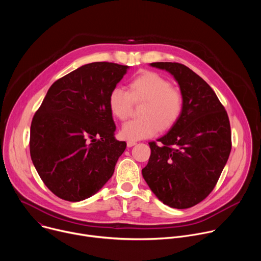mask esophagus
I'll return each mask as SVG.
<instances>
[{"label": "esophagus", "mask_w": 261, "mask_h": 261, "mask_svg": "<svg viewBox=\"0 0 261 261\" xmlns=\"http://www.w3.org/2000/svg\"><path fill=\"white\" fill-rule=\"evenodd\" d=\"M135 144H136L135 141H132V140H128V141H127V146H128V147H131V146H133V145H135Z\"/></svg>", "instance_id": "obj_1"}]
</instances>
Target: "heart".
<instances>
[{"label":"heart","instance_id":"heart-1","mask_svg":"<svg viewBox=\"0 0 261 261\" xmlns=\"http://www.w3.org/2000/svg\"><path fill=\"white\" fill-rule=\"evenodd\" d=\"M134 102L141 105V118L123 125L122 135L129 140H139L154 136L159 128L167 130L179 119L184 109L182 94L172 88L171 83L160 74L144 71L130 82V92L122 86H116L108 95V107L111 115L125 121L131 114Z\"/></svg>","mask_w":261,"mask_h":261}]
</instances>
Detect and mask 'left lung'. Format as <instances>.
I'll list each match as a JSON object with an SVG mask.
<instances>
[{
	"label": "left lung",
	"mask_w": 261,
	"mask_h": 261,
	"mask_svg": "<svg viewBox=\"0 0 261 261\" xmlns=\"http://www.w3.org/2000/svg\"><path fill=\"white\" fill-rule=\"evenodd\" d=\"M152 67L174 77L184 97V109L169 131L150 144L151 156L142 176L164 204L188 208L215 188L231 151L226 110L213 89L188 67L157 62Z\"/></svg>",
	"instance_id": "8db88e82"
}]
</instances>
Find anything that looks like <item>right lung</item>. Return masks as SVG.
Masks as SVG:
<instances>
[{
	"mask_svg": "<svg viewBox=\"0 0 261 261\" xmlns=\"http://www.w3.org/2000/svg\"><path fill=\"white\" fill-rule=\"evenodd\" d=\"M128 69L108 62L84 65L54 83L36 111L31 158L58 197L85 200L113 176L127 144L115 137L108 95Z\"/></svg>",
	"mask_w": 261,
	"mask_h": 261,
	"instance_id": "add662e5",
	"label": "right lung"
}]
</instances>
